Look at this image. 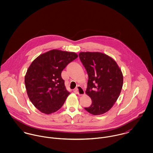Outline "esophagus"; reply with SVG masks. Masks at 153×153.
<instances>
[{
	"label": "esophagus",
	"instance_id": "34e87169",
	"mask_svg": "<svg viewBox=\"0 0 153 153\" xmlns=\"http://www.w3.org/2000/svg\"><path fill=\"white\" fill-rule=\"evenodd\" d=\"M75 91L76 92V94H78L79 95H83L85 94V91H84V89L81 86H78L77 88L75 89Z\"/></svg>",
	"mask_w": 153,
	"mask_h": 153
}]
</instances>
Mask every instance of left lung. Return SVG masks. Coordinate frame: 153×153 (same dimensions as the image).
Listing matches in <instances>:
<instances>
[{
	"label": "left lung",
	"instance_id": "obj_1",
	"mask_svg": "<svg viewBox=\"0 0 153 153\" xmlns=\"http://www.w3.org/2000/svg\"><path fill=\"white\" fill-rule=\"evenodd\" d=\"M79 59L88 75L86 94L92 104L84 108L90 114H103L117 101L123 87V76L116 62L101 52H80Z\"/></svg>",
	"mask_w": 153,
	"mask_h": 153
}]
</instances>
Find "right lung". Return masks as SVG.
I'll return each mask as SVG.
<instances>
[{"mask_svg": "<svg viewBox=\"0 0 153 153\" xmlns=\"http://www.w3.org/2000/svg\"><path fill=\"white\" fill-rule=\"evenodd\" d=\"M77 58L74 52L53 49L39 55L30 64L25 84L30 101L41 112L50 114L62 107L70 93L61 73Z\"/></svg>", "mask_w": 153, "mask_h": 153, "instance_id": "1", "label": "right lung"}]
</instances>
